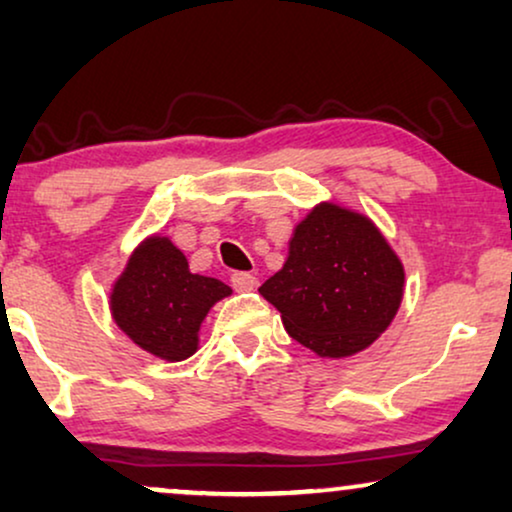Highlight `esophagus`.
Segmentation results:
<instances>
[{
	"label": "esophagus",
	"mask_w": 512,
	"mask_h": 512,
	"mask_svg": "<svg viewBox=\"0 0 512 512\" xmlns=\"http://www.w3.org/2000/svg\"><path fill=\"white\" fill-rule=\"evenodd\" d=\"M230 284H233L235 291H254L256 277L249 275V272H235V275L230 277Z\"/></svg>",
	"instance_id": "1"
}]
</instances>
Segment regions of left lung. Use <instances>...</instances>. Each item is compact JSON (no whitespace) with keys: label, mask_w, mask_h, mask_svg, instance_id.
<instances>
[{"label":"left lung","mask_w":512,"mask_h":512,"mask_svg":"<svg viewBox=\"0 0 512 512\" xmlns=\"http://www.w3.org/2000/svg\"><path fill=\"white\" fill-rule=\"evenodd\" d=\"M405 268L373 219L319 202L293 228L289 256L258 293L293 340L321 359L368 349L394 321Z\"/></svg>","instance_id":"8db88e82"}]
</instances>
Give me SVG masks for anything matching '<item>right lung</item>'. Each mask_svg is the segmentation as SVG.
I'll return each instance as SVG.
<instances>
[{
    "instance_id": "add662e5",
    "label": "right lung",
    "mask_w": 512,
    "mask_h": 512,
    "mask_svg": "<svg viewBox=\"0 0 512 512\" xmlns=\"http://www.w3.org/2000/svg\"><path fill=\"white\" fill-rule=\"evenodd\" d=\"M233 289L221 279L195 275L167 235H149L132 251L109 293L114 324L139 349L177 363L200 347L209 310Z\"/></svg>"
}]
</instances>
